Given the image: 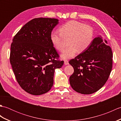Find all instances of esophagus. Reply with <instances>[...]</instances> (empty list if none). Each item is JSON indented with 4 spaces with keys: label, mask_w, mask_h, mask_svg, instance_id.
Here are the masks:
<instances>
[{
    "label": "esophagus",
    "mask_w": 121,
    "mask_h": 121,
    "mask_svg": "<svg viewBox=\"0 0 121 121\" xmlns=\"http://www.w3.org/2000/svg\"><path fill=\"white\" fill-rule=\"evenodd\" d=\"M64 63H65V65H69V61L68 60H65V62H64Z\"/></svg>",
    "instance_id": "obj_1"
}]
</instances>
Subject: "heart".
<instances>
[{
    "label": "heart",
    "instance_id": "1",
    "mask_svg": "<svg viewBox=\"0 0 121 121\" xmlns=\"http://www.w3.org/2000/svg\"><path fill=\"white\" fill-rule=\"evenodd\" d=\"M60 34L52 32L50 40L53 47L59 51L65 48L64 39L68 40L69 47L61 54L63 59L73 57L78 51L82 52L89 47L93 39L94 30L88 25L76 21L65 23L59 28Z\"/></svg>",
    "mask_w": 121,
    "mask_h": 121
}]
</instances>
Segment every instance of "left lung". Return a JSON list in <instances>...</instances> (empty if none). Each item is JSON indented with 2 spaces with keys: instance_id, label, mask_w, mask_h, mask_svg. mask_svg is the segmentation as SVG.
I'll return each instance as SVG.
<instances>
[{
  "instance_id": "1",
  "label": "left lung",
  "mask_w": 121,
  "mask_h": 121,
  "mask_svg": "<svg viewBox=\"0 0 121 121\" xmlns=\"http://www.w3.org/2000/svg\"><path fill=\"white\" fill-rule=\"evenodd\" d=\"M107 41L98 36L86 50L69 61L74 68L70 77L74 91L88 95L96 92L106 83L112 68L113 53Z\"/></svg>"
}]
</instances>
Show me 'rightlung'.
Segmentation results:
<instances>
[{
  "label": "right lung",
  "mask_w": 121,
  "mask_h": 121,
  "mask_svg": "<svg viewBox=\"0 0 121 121\" xmlns=\"http://www.w3.org/2000/svg\"><path fill=\"white\" fill-rule=\"evenodd\" d=\"M58 23L54 18H35L25 24L12 40L10 61L13 71L21 88L31 95L49 91L55 69L63 65L50 40L51 32Z\"/></svg>",
  "instance_id": "1"
}]
</instances>
